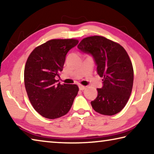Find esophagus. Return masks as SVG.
Here are the masks:
<instances>
[{"label":"esophagus","mask_w":154,"mask_h":154,"mask_svg":"<svg viewBox=\"0 0 154 154\" xmlns=\"http://www.w3.org/2000/svg\"><path fill=\"white\" fill-rule=\"evenodd\" d=\"M79 88L80 90H84L86 89V86H82V85H80L79 86Z\"/></svg>","instance_id":"esophagus-1"}]
</instances>
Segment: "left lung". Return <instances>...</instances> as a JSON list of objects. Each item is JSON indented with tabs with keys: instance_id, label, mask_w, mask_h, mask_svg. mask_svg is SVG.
<instances>
[{
	"instance_id": "obj_1",
	"label": "left lung",
	"mask_w": 154,
	"mask_h": 154,
	"mask_svg": "<svg viewBox=\"0 0 154 154\" xmlns=\"http://www.w3.org/2000/svg\"><path fill=\"white\" fill-rule=\"evenodd\" d=\"M77 48L92 56L97 72L103 78V86L97 89V98L91 101L92 108L103 115L119 113L133 87L134 70L128 53L119 44L98 35L83 39Z\"/></svg>"
}]
</instances>
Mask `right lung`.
<instances>
[{
    "label": "right lung",
    "mask_w": 154,
    "mask_h": 154,
    "mask_svg": "<svg viewBox=\"0 0 154 154\" xmlns=\"http://www.w3.org/2000/svg\"><path fill=\"white\" fill-rule=\"evenodd\" d=\"M75 39H55L34 49L24 68V86L33 108L54 119L66 114L79 91L76 84H60L56 77L62 71L66 56L78 44Z\"/></svg>",
    "instance_id": "add662e5"
}]
</instances>
